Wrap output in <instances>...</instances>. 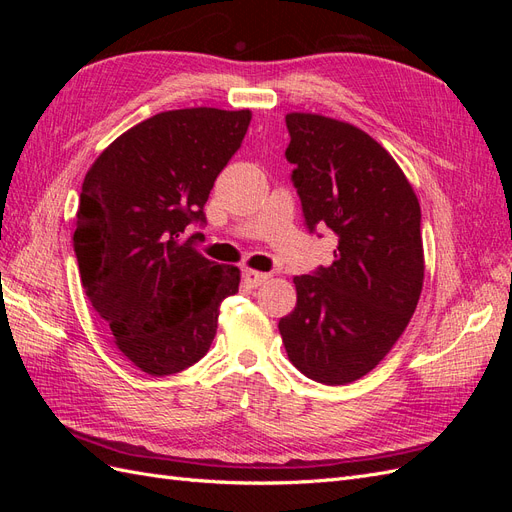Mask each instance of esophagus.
Listing matches in <instances>:
<instances>
[{
  "label": "esophagus",
  "mask_w": 512,
  "mask_h": 512,
  "mask_svg": "<svg viewBox=\"0 0 512 512\" xmlns=\"http://www.w3.org/2000/svg\"><path fill=\"white\" fill-rule=\"evenodd\" d=\"M267 273H260V271H254V269H245L243 271V282L247 288H258L260 284L267 282Z\"/></svg>",
  "instance_id": "obj_1"
}]
</instances>
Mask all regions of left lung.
I'll return each mask as SVG.
<instances>
[{"mask_svg": "<svg viewBox=\"0 0 512 512\" xmlns=\"http://www.w3.org/2000/svg\"><path fill=\"white\" fill-rule=\"evenodd\" d=\"M286 160L309 230L337 237L335 260L297 275L280 320L290 363L322 384L363 378L395 346L423 290L421 205L404 170L352 123L288 113Z\"/></svg>", "mask_w": 512, "mask_h": 512, "instance_id": "left-lung-1", "label": "left lung"}]
</instances>
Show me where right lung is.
I'll return each mask as SVG.
<instances>
[{"label":"right lung","instance_id":"right-lung-1","mask_svg":"<svg viewBox=\"0 0 512 512\" xmlns=\"http://www.w3.org/2000/svg\"><path fill=\"white\" fill-rule=\"evenodd\" d=\"M252 113L179 108L123 132L87 170L74 252L87 299L119 352L149 376L207 354L220 303L241 271L194 250L215 179L241 147Z\"/></svg>","mask_w":512,"mask_h":512}]
</instances>
